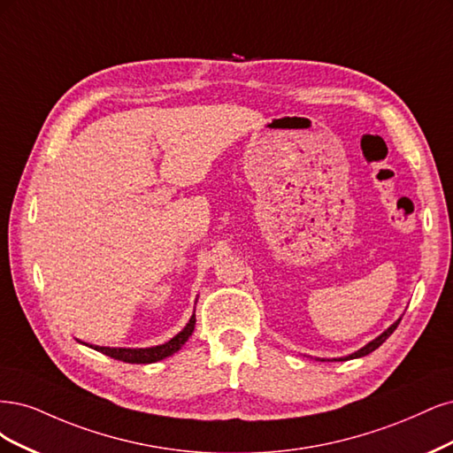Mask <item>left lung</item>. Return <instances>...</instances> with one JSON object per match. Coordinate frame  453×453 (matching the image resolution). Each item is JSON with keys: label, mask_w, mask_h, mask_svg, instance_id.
<instances>
[{"label": "left lung", "mask_w": 453, "mask_h": 453, "mask_svg": "<svg viewBox=\"0 0 453 453\" xmlns=\"http://www.w3.org/2000/svg\"><path fill=\"white\" fill-rule=\"evenodd\" d=\"M403 318V316H401ZM401 318L399 319H395V322H393L384 333H380L378 334L376 339H372L371 342H367L365 344L363 348H359L357 352H354V354H349V356H346V357H339V359H331V361H348V359H356V357H363V356H367V354H371V352H374V349L380 346V344H384L386 342V339L389 337V334L397 329V326H399V322H401ZM319 361H326V359H319Z\"/></svg>", "instance_id": "obj_1"}]
</instances>
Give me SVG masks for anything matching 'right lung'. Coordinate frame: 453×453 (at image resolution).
Returning a JSON list of instances; mask_svg holds the SVG:
<instances>
[{
  "label": "right lung",
  "mask_w": 453,
  "mask_h": 453,
  "mask_svg": "<svg viewBox=\"0 0 453 453\" xmlns=\"http://www.w3.org/2000/svg\"><path fill=\"white\" fill-rule=\"evenodd\" d=\"M194 327H196V311H194L192 318H189V322L184 326V329L179 334H174V337L165 344H157V346H150V348H111V346H97V344H86V342H82V344L90 346V348L97 349V352L119 359V361L156 363V361H162L173 354H177L179 349L186 344V341L192 337Z\"/></svg>",
  "instance_id": "add662e5"
}]
</instances>
